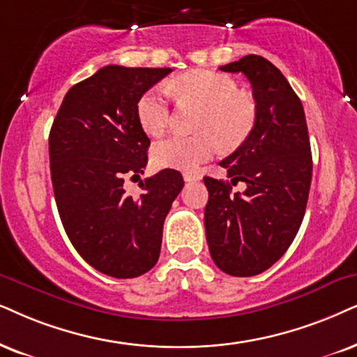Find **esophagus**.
<instances>
[{
    "label": "esophagus",
    "mask_w": 357,
    "mask_h": 357,
    "mask_svg": "<svg viewBox=\"0 0 357 357\" xmlns=\"http://www.w3.org/2000/svg\"><path fill=\"white\" fill-rule=\"evenodd\" d=\"M183 178H184V181H201L202 174L199 173V171H184Z\"/></svg>",
    "instance_id": "1"
}]
</instances>
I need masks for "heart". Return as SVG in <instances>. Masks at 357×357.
Returning a JSON list of instances; mask_svg holds the SVG:
<instances>
[{"instance_id": "1", "label": "heart", "mask_w": 357, "mask_h": 357, "mask_svg": "<svg viewBox=\"0 0 357 357\" xmlns=\"http://www.w3.org/2000/svg\"><path fill=\"white\" fill-rule=\"evenodd\" d=\"M169 90L202 105L197 120L199 133L169 137L158 142L151 160L158 168L196 169L218 155L222 145L234 150L249 139L257 123V105L238 92L236 80L212 70H189L179 75ZM169 103L163 90L150 89L138 98L137 119L143 132L160 137L169 125Z\"/></svg>"}]
</instances>
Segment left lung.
Listing matches in <instances>:
<instances>
[{"label": "left lung", "instance_id": "obj_1", "mask_svg": "<svg viewBox=\"0 0 357 357\" xmlns=\"http://www.w3.org/2000/svg\"><path fill=\"white\" fill-rule=\"evenodd\" d=\"M219 69L249 79L257 123L219 163L231 183L204 178L206 238L222 272L254 277L285 254L303 220L313 171L308 126L298 96L267 59L250 54ZM238 181L246 191L232 195Z\"/></svg>", "mask_w": 357, "mask_h": 357}]
</instances>
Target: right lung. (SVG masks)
<instances>
[{
  "mask_svg": "<svg viewBox=\"0 0 357 357\" xmlns=\"http://www.w3.org/2000/svg\"><path fill=\"white\" fill-rule=\"evenodd\" d=\"M171 69L105 66L66 93L49 133L54 197L67 237L98 272L135 278L155 267L163 224L184 186L163 169L130 196L125 176L139 178L150 138L137 119L138 98Z\"/></svg>",
  "mask_w": 357,
  "mask_h": 357,
  "instance_id": "obj_1",
  "label": "right lung"
}]
</instances>
